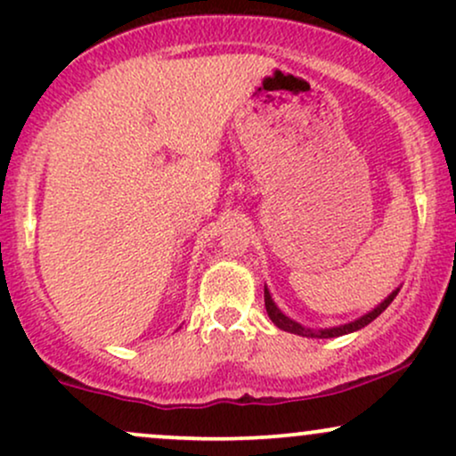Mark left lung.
I'll return each mask as SVG.
<instances>
[{
    "label": "left lung",
    "instance_id": "8db88e82",
    "mask_svg": "<svg viewBox=\"0 0 456 456\" xmlns=\"http://www.w3.org/2000/svg\"><path fill=\"white\" fill-rule=\"evenodd\" d=\"M397 293H399V290H393V293L388 295V297L382 301V304L378 305V308L371 310L370 314L356 318L354 322H348V325H339V327H333V329H318V331H312V329L301 327L299 322L290 321L289 316H284L282 312L276 308V304H273V301H272L270 290H267V289H265V310H267V316L272 318L273 325H276L278 329H282V331L295 333V336H304V338H338V336H344V333H353V331H356V329H363L365 325H370V322L374 321V318L380 316L382 312H385L388 305H391V301L397 297Z\"/></svg>",
    "mask_w": 456,
    "mask_h": 456
}]
</instances>
